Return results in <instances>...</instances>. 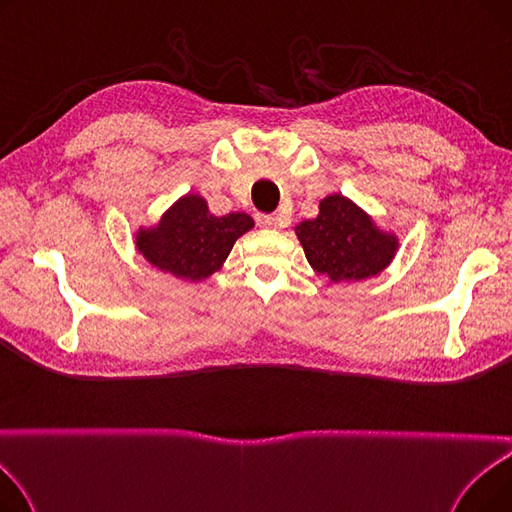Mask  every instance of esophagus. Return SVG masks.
Instances as JSON below:
<instances>
[{
  "mask_svg": "<svg viewBox=\"0 0 512 512\" xmlns=\"http://www.w3.org/2000/svg\"><path fill=\"white\" fill-rule=\"evenodd\" d=\"M257 224L263 228H286L288 220L280 218V215H265V213H257Z\"/></svg>",
  "mask_w": 512,
  "mask_h": 512,
  "instance_id": "1",
  "label": "esophagus"
}]
</instances>
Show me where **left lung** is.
Masks as SVG:
<instances>
[{
  "label": "left lung",
  "mask_w": 512,
  "mask_h": 512,
  "mask_svg": "<svg viewBox=\"0 0 512 512\" xmlns=\"http://www.w3.org/2000/svg\"><path fill=\"white\" fill-rule=\"evenodd\" d=\"M307 261L330 282H359L384 272L398 251V238L378 228L357 203L338 193L319 201V215L297 228Z\"/></svg>",
  "instance_id": "1"
}]
</instances>
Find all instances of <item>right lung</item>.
I'll use <instances>...</instances> for the list:
<instances>
[{"mask_svg":"<svg viewBox=\"0 0 512 512\" xmlns=\"http://www.w3.org/2000/svg\"><path fill=\"white\" fill-rule=\"evenodd\" d=\"M255 226L247 213L218 218L199 195L180 197L151 228H139L137 249L157 270L201 282L222 270L234 242Z\"/></svg>","mask_w":512,"mask_h":512,"instance_id":"1","label":"right lung"}]
</instances>
